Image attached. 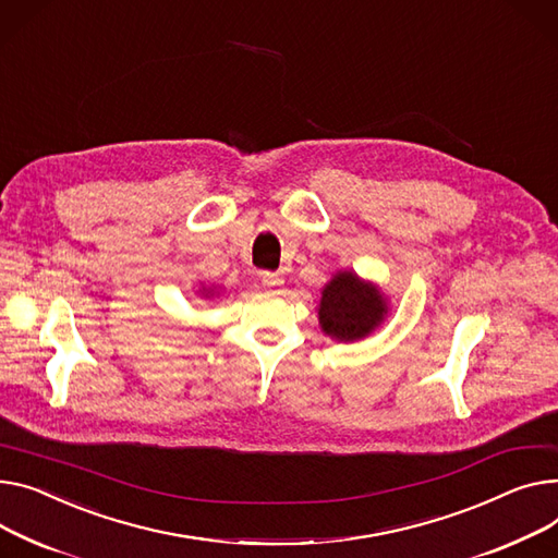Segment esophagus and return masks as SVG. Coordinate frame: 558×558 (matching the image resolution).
I'll use <instances>...</instances> for the list:
<instances>
[{"mask_svg": "<svg viewBox=\"0 0 558 558\" xmlns=\"http://www.w3.org/2000/svg\"><path fill=\"white\" fill-rule=\"evenodd\" d=\"M263 282H265V287L271 289V291H278V289L282 287V280L278 278V274H271V271H265V274H263Z\"/></svg>", "mask_w": 558, "mask_h": 558, "instance_id": "1", "label": "esophagus"}]
</instances>
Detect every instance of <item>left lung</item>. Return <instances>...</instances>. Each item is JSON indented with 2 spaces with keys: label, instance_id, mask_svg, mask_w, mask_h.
I'll use <instances>...</instances> for the list:
<instances>
[{
  "label": "left lung",
  "instance_id": "obj_1",
  "mask_svg": "<svg viewBox=\"0 0 558 558\" xmlns=\"http://www.w3.org/2000/svg\"><path fill=\"white\" fill-rule=\"evenodd\" d=\"M386 314L381 293L361 282L352 271H341L323 289L318 320L325 333L339 341H356L373 331Z\"/></svg>",
  "mask_w": 558,
  "mask_h": 558
}]
</instances>
